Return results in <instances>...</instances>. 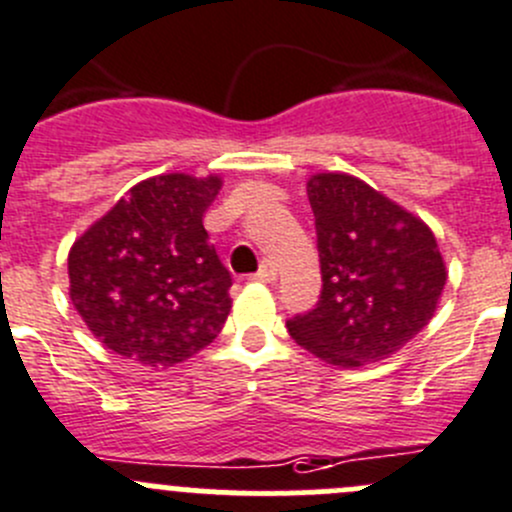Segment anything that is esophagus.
Segmentation results:
<instances>
[{
    "label": "esophagus",
    "instance_id": "1",
    "mask_svg": "<svg viewBox=\"0 0 512 512\" xmlns=\"http://www.w3.org/2000/svg\"><path fill=\"white\" fill-rule=\"evenodd\" d=\"M277 277V267H275V262H270V260H265L260 265V270L255 272V280L257 282H272Z\"/></svg>",
    "mask_w": 512,
    "mask_h": 512
}]
</instances>
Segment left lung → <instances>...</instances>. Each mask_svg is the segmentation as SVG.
Instances as JSON below:
<instances>
[{
    "mask_svg": "<svg viewBox=\"0 0 512 512\" xmlns=\"http://www.w3.org/2000/svg\"><path fill=\"white\" fill-rule=\"evenodd\" d=\"M322 290L312 310L287 320L292 340L340 367L398 352L430 322L445 272L423 220L362 180L322 172L307 182Z\"/></svg>",
    "mask_w": 512,
    "mask_h": 512,
    "instance_id": "1",
    "label": "left lung"
}]
</instances>
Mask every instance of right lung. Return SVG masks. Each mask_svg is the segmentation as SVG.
Wrapping results in <instances>:
<instances>
[{
    "mask_svg": "<svg viewBox=\"0 0 512 512\" xmlns=\"http://www.w3.org/2000/svg\"><path fill=\"white\" fill-rule=\"evenodd\" d=\"M220 187L212 175L150 177L74 242L69 297L109 350L170 367L220 335L232 275L202 225Z\"/></svg>",
    "mask_w": 512,
    "mask_h": 512,
    "instance_id": "1",
    "label": "right lung"
}]
</instances>
